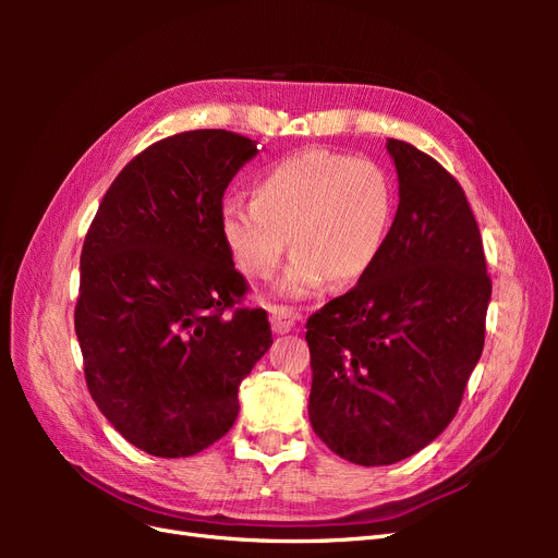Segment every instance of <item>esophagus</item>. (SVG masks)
Wrapping results in <instances>:
<instances>
[{"instance_id":"1","label":"esophagus","mask_w":558,"mask_h":558,"mask_svg":"<svg viewBox=\"0 0 558 558\" xmlns=\"http://www.w3.org/2000/svg\"><path fill=\"white\" fill-rule=\"evenodd\" d=\"M269 320H272V330L277 335H286L295 328V312L291 307H283V305H272L269 307Z\"/></svg>"}]
</instances>
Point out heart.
<instances>
[{
    "mask_svg": "<svg viewBox=\"0 0 558 558\" xmlns=\"http://www.w3.org/2000/svg\"><path fill=\"white\" fill-rule=\"evenodd\" d=\"M253 199L226 197L218 228L240 272L275 275L289 238L293 258L279 291L307 298L335 277L353 283L377 263L396 216V181L373 158L305 148L253 183Z\"/></svg>",
    "mask_w": 558,
    "mask_h": 558,
    "instance_id": "obj_1",
    "label": "heart"
}]
</instances>
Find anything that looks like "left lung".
Masks as SVG:
<instances>
[{"mask_svg": "<svg viewBox=\"0 0 558 558\" xmlns=\"http://www.w3.org/2000/svg\"><path fill=\"white\" fill-rule=\"evenodd\" d=\"M398 211L377 263L307 320L310 421L330 451L391 465L459 412L484 349L492 279L468 197L416 146L388 140Z\"/></svg>", "mask_w": 558, "mask_h": 558, "instance_id": "8db88e82", "label": "left lung"}]
</instances>
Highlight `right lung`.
<instances>
[{
	"mask_svg": "<svg viewBox=\"0 0 558 558\" xmlns=\"http://www.w3.org/2000/svg\"><path fill=\"white\" fill-rule=\"evenodd\" d=\"M258 154L228 130L150 144L113 179L81 251L74 328L88 391L137 449L183 459L232 428L238 391L272 347L265 310L218 228L232 177Z\"/></svg>",
	"mask_w": 558,
	"mask_h": 558,
	"instance_id": "right-lung-1",
	"label": "right lung"
}]
</instances>
